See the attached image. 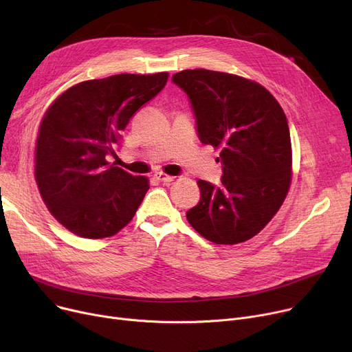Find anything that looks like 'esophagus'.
Instances as JSON below:
<instances>
[{
  "instance_id": "obj_1",
  "label": "esophagus",
  "mask_w": 352,
  "mask_h": 352,
  "mask_svg": "<svg viewBox=\"0 0 352 352\" xmlns=\"http://www.w3.org/2000/svg\"><path fill=\"white\" fill-rule=\"evenodd\" d=\"M155 178H157V179H160L161 182H165V184L173 182V181L175 179V177H174V175H168V174H164V173H158V174H155Z\"/></svg>"
}]
</instances>
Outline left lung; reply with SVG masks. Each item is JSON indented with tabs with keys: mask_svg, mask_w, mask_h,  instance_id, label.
Returning a JSON list of instances; mask_svg holds the SVG:
<instances>
[{
	"mask_svg": "<svg viewBox=\"0 0 352 352\" xmlns=\"http://www.w3.org/2000/svg\"><path fill=\"white\" fill-rule=\"evenodd\" d=\"M173 82L191 101L199 141L219 148L223 164L218 187L197 181L201 198L188 223L214 244L244 243L270 223L291 186L284 111L267 88L234 74L184 69Z\"/></svg>",
	"mask_w": 352,
	"mask_h": 352,
	"instance_id": "1",
	"label": "left lung"
}]
</instances>
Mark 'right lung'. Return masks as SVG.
Masks as SVG:
<instances>
[{"instance_id": "obj_1", "label": "right lung", "mask_w": 352, "mask_h": 352, "mask_svg": "<svg viewBox=\"0 0 352 352\" xmlns=\"http://www.w3.org/2000/svg\"><path fill=\"white\" fill-rule=\"evenodd\" d=\"M168 81V72L118 74L72 85L47 109L35 144V181L54 218L98 239L133 219L150 182L108 162L137 111Z\"/></svg>"}]
</instances>
